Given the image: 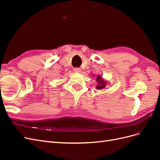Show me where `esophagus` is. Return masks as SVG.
<instances>
[{"label": "esophagus", "mask_w": 160, "mask_h": 160, "mask_svg": "<svg viewBox=\"0 0 160 160\" xmlns=\"http://www.w3.org/2000/svg\"><path fill=\"white\" fill-rule=\"evenodd\" d=\"M73 70H74L75 72H81V69L79 68V67H75Z\"/></svg>", "instance_id": "34e87169"}]
</instances>
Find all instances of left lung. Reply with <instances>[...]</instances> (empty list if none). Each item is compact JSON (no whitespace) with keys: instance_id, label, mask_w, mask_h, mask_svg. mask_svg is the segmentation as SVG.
Wrapping results in <instances>:
<instances>
[{"instance_id":"1","label":"left lung","mask_w":160,"mask_h":160,"mask_svg":"<svg viewBox=\"0 0 160 160\" xmlns=\"http://www.w3.org/2000/svg\"><path fill=\"white\" fill-rule=\"evenodd\" d=\"M97 82L98 83V85H97V89H104L106 88V86H107V85H106V81H103L101 79V77L98 76V77H97Z\"/></svg>"}]
</instances>
